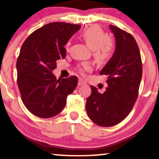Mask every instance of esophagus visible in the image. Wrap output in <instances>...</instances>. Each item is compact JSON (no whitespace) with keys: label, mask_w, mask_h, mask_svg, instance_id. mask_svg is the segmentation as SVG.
Masks as SVG:
<instances>
[{"label":"esophagus","mask_w":159,"mask_h":159,"mask_svg":"<svg viewBox=\"0 0 159 159\" xmlns=\"http://www.w3.org/2000/svg\"><path fill=\"white\" fill-rule=\"evenodd\" d=\"M78 86H84V85H86V81H84V80L81 79V78H80L79 80H78Z\"/></svg>","instance_id":"esophagus-1"}]
</instances>
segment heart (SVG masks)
<instances>
[{"label": "heart", "mask_w": 159, "mask_h": 159, "mask_svg": "<svg viewBox=\"0 0 159 159\" xmlns=\"http://www.w3.org/2000/svg\"><path fill=\"white\" fill-rule=\"evenodd\" d=\"M80 38L92 48L94 57L99 63L103 64L111 57L114 50L113 41L110 37L106 36L100 27L92 25L87 27L80 34ZM69 43L65 45L67 51L69 49ZM77 68L80 73L84 74L86 71L91 70L92 66L90 62H84L78 65Z\"/></svg>", "instance_id": "obj_1"}]
</instances>
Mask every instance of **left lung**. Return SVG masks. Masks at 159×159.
<instances>
[{
    "label": "left lung",
    "mask_w": 159,
    "mask_h": 159,
    "mask_svg": "<svg viewBox=\"0 0 159 159\" xmlns=\"http://www.w3.org/2000/svg\"><path fill=\"white\" fill-rule=\"evenodd\" d=\"M116 39L115 52L99 74L107 76L106 91L100 94L91 86L86 109L94 124L108 127L118 124L134 107L139 94L143 65L138 45L127 32L110 25Z\"/></svg>",
    "instance_id": "8db88e82"
}]
</instances>
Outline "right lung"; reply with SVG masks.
Here are the masks:
<instances>
[{"label":"right lung","mask_w":159,"mask_h":159,"mask_svg":"<svg viewBox=\"0 0 159 159\" xmlns=\"http://www.w3.org/2000/svg\"><path fill=\"white\" fill-rule=\"evenodd\" d=\"M80 25L52 22L32 33L20 49L17 61V84L22 100L33 115L42 118L54 117L62 111L67 95L78 84V78L57 79L52 71L57 61L65 59L64 46Z\"/></svg>","instance_id":"right-lung-1"}]
</instances>
